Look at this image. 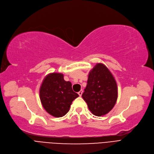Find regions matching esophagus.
Returning <instances> with one entry per match:
<instances>
[{
	"label": "esophagus",
	"mask_w": 154,
	"mask_h": 154,
	"mask_svg": "<svg viewBox=\"0 0 154 154\" xmlns=\"http://www.w3.org/2000/svg\"><path fill=\"white\" fill-rule=\"evenodd\" d=\"M82 94H83V90L81 89V90H80V91L78 92V94H79V96H81V95H82Z\"/></svg>",
	"instance_id": "obj_1"
}]
</instances>
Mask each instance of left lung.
<instances>
[{
  "mask_svg": "<svg viewBox=\"0 0 154 154\" xmlns=\"http://www.w3.org/2000/svg\"><path fill=\"white\" fill-rule=\"evenodd\" d=\"M87 83L82 97L90 111L96 116L111 111L116 103L118 90L109 69L103 63H97L89 72Z\"/></svg>",
  "mask_w": 154,
  "mask_h": 154,
  "instance_id": "1",
  "label": "left lung"
}]
</instances>
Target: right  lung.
Instances as JSON below:
<instances>
[{"instance_id":"right-lung-1","label":"right lung","mask_w":154,"mask_h":154,"mask_svg":"<svg viewBox=\"0 0 154 154\" xmlns=\"http://www.w3.org/2000/svg\"><path fill=\"white\" fill-rule=\"evenodd\" d=\"M78 96L72 89L71 82L65 81L62 73L48 74L40 88V98L43 108L55 117L65 116L72 102Z\"/></svg>"}]
</instances>
